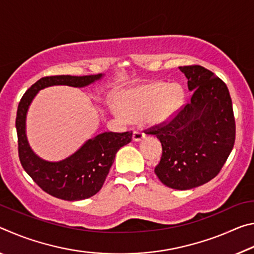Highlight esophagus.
<instances>
[{"label": "esophagus", "mask_w": 254, "mask_h": 254, "mask_svg": "<svg viewBox=\"0 0 254 254\" xmlns=\"http://www.w3.org/2000/svg\"><path fill=\"white\" fill-rule=\"evenodd\" d=\"M145 136V134L144 133L141 131V130H139V128H135L134 131H133V141H141L143 139V137Z\"/></svg>", "instance_id": "esophagus-1"}]
</instances>
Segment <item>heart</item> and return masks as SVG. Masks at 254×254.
Returning <instances> with one entry per match:
<instances>
[{
  "label": "heart",
  "instance_id": "obj_1",
  "mask_svg": "<svg viewBox=\"0 0 254 254\" xmlns=\"http://www.w3.org/2000/svg\"><path fill=\"white\" fill-rule=\"evenodd\" d=\"M183 92L177 85L152 83L131 88L120 102L122 113L131 120L143 119L150 124L165 122L178 109Z\"/></svg>",
  "mask_w": 254,
  "mask_h": 254
}]
</instances>
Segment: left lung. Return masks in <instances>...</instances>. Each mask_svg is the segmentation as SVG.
I'll return each mask as SVG.
<instances>
[{
	"mask_svg": "<svg viewBox=\"0 0 254 254\" xmlns=\"http://www.w3.org/2000/svg\"><path fill=\"white\" fill-rule=\"evenodd\" d=\"M179 69L188 79L191 97L169 122L148 128L162 145L154 168L167 187L187 190L220 173L235 142V119L224 81L199 65Z\"/></svg>",
	"mask_w": 254,
	"mask_h": 254,
	"instance_id": "8db88e82",
	"label": "left lung"
}]
</instances>
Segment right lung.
Instances as JSON below:
<instances>
[{"mask_svg": "<svg viewBox=\"0 0 254 254\" xmlns=\"http://www.w3.org/2000/svg\"><path fill=\"white\" fill-rule=\"evenodd\" d=\"M102 77V74L42 77L24 93L19 103L15 127L21 165L42 190L59 199L81 200L100 191L113 165L115 154L120 148L131 142L132 132L101 133L86 141L80 149L64 160L47 161L38 157L28 143L25 119L29 106L40 89L54 85L85 87Z\"/></svg>", "mask_w": 254, "mask_h": 254, "instance_id": "1", "label": "right lung"}]
</instances>
